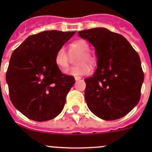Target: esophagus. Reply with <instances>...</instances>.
I'll return each instance as SVG.
<instances>
[{"label":"esophagus","instance_id":"1","mask_svg":"<svg viewBox=\"0 0 152 152\" xmlns=\"http://www.w3.org/2000/svg\"><path fill=\"white\" fill-rule=\"evenodd\" d=\"M75 80H79L81 79V77H80V76H75Z\"/></svg>","mask_w":152,"mask_h":152}]
</instances>
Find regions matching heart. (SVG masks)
Returning <instances> with one entry per match:
<instances>
[{
	"label": "heart",
	"instance_id": "heart-1",
	"mask_svg": "<svg viewBox=\"0 0 152 152\" xmlns=\"http://www.w3.org/2000/svg\"><path fill=\"white\" fill-rule=\"evenodd\" d=\"M70 52H77L79 55L77 57L76 63L78 65L72 67L66 72V74L74 76L88 75L91 72V68L88 64H94V59L89 53L90 46L88 42L84 39H77L72 42L69 45ZM55 63L61 72H64L68 67V55L64 48H60L55 55Z\"/></svg>",
	"mask_w": 152,
	"mask_h": 152
}]
</instances>
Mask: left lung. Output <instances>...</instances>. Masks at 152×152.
Here are the masks:
<instances>
[{"instance_id":"obj_1","label":"left lung","mask_w":152,"mask_h":152,"mask_svg":"<svg viewBox=\"0 0 152 152\" xmlns=\"http://www.w3.org/2000/svg\"><path fill=\"white\" fill-rule=\"evenodd\" d=\"M94 47L97 68L84 79L90 110L104 120L123 117L138 104L144 74L139 55L124 36L103 27L79 31Z\"/></svg>"}]
</instances>
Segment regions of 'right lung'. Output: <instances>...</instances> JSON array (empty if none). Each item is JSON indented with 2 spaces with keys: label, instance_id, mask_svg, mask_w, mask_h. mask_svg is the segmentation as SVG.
Wrapping results in <instances>:
<instances>
[{
  "label": "right lung",
  "instance_id": "add662e5",
  "mask_svg": "<svg viewBox=\"0 0 152 152\" xmlns=\"http://www.w3.org/2000/svg\"><path fill=\"white\" fill-rule=\"evenodd\" d=\"M75 33L43 31L29 36L12 53L6 75L10 100L29 119L47 121L62 111L75 80L57 68L55 55Z\"/></svg>",
  "mask_w": 152,
  "mask_h": 152
}]
</instances>
